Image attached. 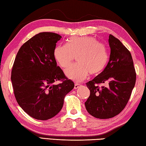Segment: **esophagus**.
<instances>
[{
	"label": "esophagus",
	"mask_w": 146,
	"mask_h": 146,
	"mask_svg": "<svg viewBox=\"0 0 146 146\" xmlns=\"http://www.w3.org/2000/svg\"><path fill=\"white\" fill-rule=\"evenodd\" d=\"M81 86V84H79V83H75L74 84V89H77L80 86Z\"/></svg>",
	"instance_id": "34e87169"
}]
</instances>
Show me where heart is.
<instances>
[{
  "mask_svg": "<svg viewBox=\"0 0 146 146\" xmlns=\"http://www.w3.org/2000/svg\"><path fill=\"white\" fill-rule=\"evenodd\" d=\"M54 56L63 68L70 65L76 56L78 63L69 66L65 74L71 80L78 82L85 80L89 73L92 76L101 74L109 60L106 46L89 36L69 38L66 44L56 46Z\"/></svg>",
  "mask_w": 146,
  "mask_h": 146,
  "instance_id": "1",
  "label": "heart"
}]
</instances>
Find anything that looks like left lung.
<instances>
[{"instance_id":"obj_1","label":"left lung","mask_w":146,"mask_h":146,"mask_svg":"<svg viewBox=\"0 0 146 146\" xmlns=\"http://www.w3.org/2000/svg\"><path fill=\"white\" fill-rule=\"evenodd\" d=\"M111 49L108 65L101 74L86 83L90 94L85 103L87 111L96 118H112L121 113L128 102L136 82L132 56L121 41L109 36ZM107 83L100 88L99 84Z\"/></svg>"}]
</instances>
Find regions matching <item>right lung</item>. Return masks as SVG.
<instances>
[{"label": "right lung", "instance_id": "obj_1", "mask_svg": "<svg viewBox=\"0 0 146 146\" xmlns=\"http://www.w3.org/2000/svg\"><path fill=\"white\" fill-rule=\"evenodd\" d=\"M61 36L44 32L36 35L20 48L11 70L15 97L23 110L33 118L45 121L62 108L65 96L74 87L54 56ZM56 80L62 83L52 85Z\"/></svg>", "mask_w": 146, "mask_h": 146}]
</instances>
